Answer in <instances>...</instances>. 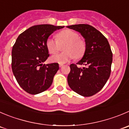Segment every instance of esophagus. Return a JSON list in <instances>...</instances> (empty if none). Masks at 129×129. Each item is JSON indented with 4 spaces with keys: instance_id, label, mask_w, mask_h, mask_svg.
Returning a JSON list of instances; mask_svg holds the SVG:
<instances>
[{
    "instance_id": "34e87169",
    "label": "esophagus",
    "mask_w": 129,
    "mask_h": 129,
    "mask_svg": "<svg viewBox=\"0 0 129 129\" xmlns=\"http://www.w3.org/2000/svg\"><path fill=\"white\" fill-rule=\"evenodd\" d=\"M59 67L60 68H61V67H62L64 66V64H59Z\"/></svg>"
}]
</instances>
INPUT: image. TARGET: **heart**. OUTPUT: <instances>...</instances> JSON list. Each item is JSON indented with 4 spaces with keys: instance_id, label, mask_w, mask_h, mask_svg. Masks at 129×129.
<instances>
[{
    "instance_id": "1",
    "label": "heart",
    "mask_w": 129,
    "mask_h": 129,
    "mask_svg": "<svg viewBox=\"0 0 129 129\" xmlns=\"http://www.w3.org/2000/svg\"><path fill=\"white\" fill-rule=\"evenodd\" d=\"M79 38L78 33L72 30H64L57 34V39L51 37L47 39L46 46L51 54H57L61 49V45L66 44L63 47L64 52L53 56L51 57V61L63 64L75 57L77 59L83 57L86 50V44L84 40Z\"/></svg>"
}]
</instances>
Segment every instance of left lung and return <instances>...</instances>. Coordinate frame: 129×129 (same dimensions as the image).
I'll use <instances>...</instances> for the list:
<instances>
[{"instance_id": "8db88e82", "label": "left lung", "mask_w": 129, "mask_h": 129, "mask_svg": "<svg viewBox=\"0 0 129 129\" xmlns=\"http://www.w3.org/2000/svg\"><path fill=\"white\" fill-rule=\"evenodd\" d=\"M85 39L86 50L77 64H70L68 75L70 87L84 97L94 95L103 89L111 73L113 54L107 39L94 27L87 24L67 26ZM84 65L80 68L77 64Z\"/></svg>"}]
</instances>
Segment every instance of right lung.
Returning a JSON list of instances; mask_svg holds the SVG:
<instances>
[{
	"mask_svg": "<svg viewBox=\"0 0 129 129\" xmlns=\"http://www.w3.org/2000/svg\"><path fill=\"white\" fill-rule=\"evenodd\" d=\"M62 28L38 24L27 29L17 38L12 49V70L19 86L26 92L39 94L52 84L59 64H43L49 56L46 41L54 31Z\"/></svg>",
	"mask_w": 129,
	"mask_h": 129,
	"instance_id": "1",
	"label": "right lung"
}]
</instances>
